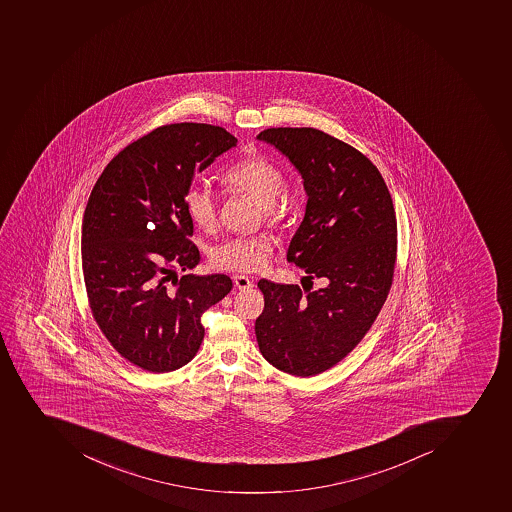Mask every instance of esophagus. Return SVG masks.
<instances>
[{"label":"esophagus","instance_id":"1","mask_svg":"<svg viewBox=\"0 0 512 512\" xmlns=\"http://www.w3.org/2000/svg\"><path fill=\"white\" fill-rule=\"evenodd\" d=\"M234 284H236L237 289H242V291H245V289H250L252 286H254V283L250 281L247 276H234Z\"/></svg>","mask_w":512,"mask_h":512}]
</instances>
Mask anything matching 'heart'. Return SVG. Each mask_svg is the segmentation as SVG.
<instances>
[{
    "label": "heart",
    "instance_id": "obj_1",
    "mask_svg": "<svg viewBox=\"0 0 512 512\" xmlns=\"http://www.w3.org/2000/svg\"><path fill=\"white\" fill-rule=\"evenodd\" d=\"M223 182L234 194H244L260 203L263 218L278 223L283 218L284 178L281 169L262 155L244 158L223 174ZM187 215L200 229L212 233L218 224V197L202 182L192 184L184 195ZM273 245L263 236L231 237L216 245L212 262L216 268L234 273H257L270 262Z\"/></svg>",
    "mask_w": 512,
    "mask_h": 512
}]
</instances>
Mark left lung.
I'll return each mask as SVG.
<instances>
[{
    "mask_svg": "<svg viewBox=\"0 0 512 512\" xmlns=\"http://www.w3.org/2000/svg\"><path fill=\"white\" fill-rule=\"evenodd\" d=\"M257 139L289 158L309 197L288 262L328 281L318 291L258 281L260 352L305 378L341 362L372 328L393 284L396 212L378 168L343 140L313 127H271Z\"/></svg>",
    "mask_w": 512,
    "mask_h": 512,
    "instance_id": "8db88e82",
    "label": "left lung"
}]
</instances>
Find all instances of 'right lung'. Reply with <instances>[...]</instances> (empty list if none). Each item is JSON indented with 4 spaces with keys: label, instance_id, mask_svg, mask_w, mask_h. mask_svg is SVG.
<instances>
[{
    "label": "right lung",
    "instance_id": "1",
    "mask_svg": "<svg viewBox=\"0 0 512 512\" xmlns=\"http://www.w3.org/2000/svg\"><path fill=\"white\" fill-rule=\"evenodd\" d=\"M237 139L212 124L157 127L103 169L82 221L90 310L124 359L153 373L189 364L202 344V313L220 302L226 275H184L200 262L184 195L195 174Z\"/></svg>",
    "mask_w": 512,
    "mask_h": 512
}]
</instances>
